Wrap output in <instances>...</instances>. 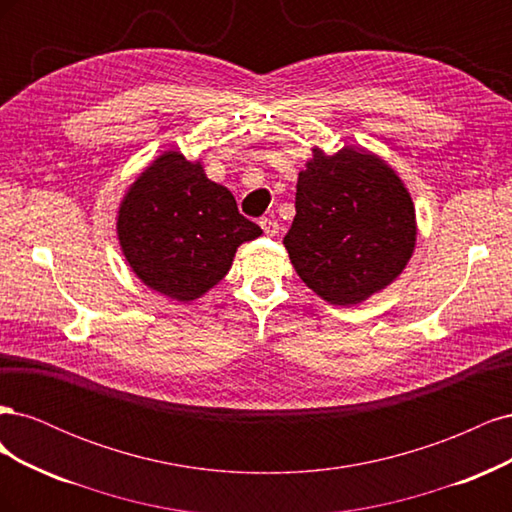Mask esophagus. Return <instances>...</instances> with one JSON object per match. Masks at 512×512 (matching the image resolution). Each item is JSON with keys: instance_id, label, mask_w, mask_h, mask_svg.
<instances>
[{"instance_id": "34e87169", "label": "esophagus", "mask_w": 512, "mask_h": 512, "mask_svg": "<svg viewBox=\"0 0 512 512\" xmlns=\"http://www.w3.org/2000/svg\"><path fill=\"white\" fill-rule=\"evenodd\" d=\"M260 228H262V232H265L267 237H275L277 232H280V224H277V222L271 220V218H262V220H260Z\"/></svg>"}]
</instances>
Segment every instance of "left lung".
Listing matches in <instances>:
<instances>
[{
	"instance_id": "8db88e82",
	"label": "left lung",
	"mask_w": 512,
	"mask_h": 512,
	"mask_svg": "<svg viewBox=\"0 0 512 512\" xmlns=\"http://www.w3.org/2000/svg\"><path fill=\"white\" fill-rule=\"evenodd\" d=\"M312 151L284 245L307 288L352 307L406 269L416 245L414 203L395 170L365 147L348 145L333 156Z\"/></svg>"
}]
</instances>
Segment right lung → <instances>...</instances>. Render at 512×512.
I'll list each match as a JSON object with an SVG mask.
<instances>
[{"instance_id": "1", "label": "right lung", "mask_w": 512, "mask_h": 512, "mask_svg": "<svg viewBox=\"0 0 512 512\" xmlns=\"http://www.w3.org/2000/svg\"><path fill=\"white\" fill-rule=\"evenodd\" d=\"M260 235L230 190L205 175L203 162L173 149L136 177L117 211V239L130 269L179 303L220 284L237 247Z\"/></svg>"}]
</instances>
